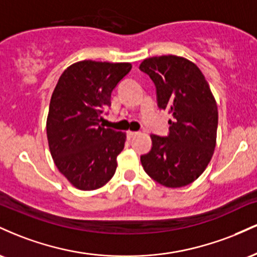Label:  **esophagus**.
I'll use <instances>...</instances> for the list:
<instances>
[{
    "label": "esophagus",
    "instance_id": "1",
    "mask_svg": "<svg viewBox=\"0 0 257 257\" xmlns=\"http://www.w3.org/2000/svg\"><path fill=\"white\" fill-rule=\"evenodd\" d=\"M138 133L137 132H132V131H129V132H126V138H128V140H131L132 138H134L135 135H137Z\"/></svg>",
    "mask_w": 257,
    "mask_h": 257
}]
</instances>
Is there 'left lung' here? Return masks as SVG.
Returning a JSON list of instances; mask_svg holds the SVG:
<instances>
[{"instance_id":"obj_1","label":"left lung","mask_w":257,"mask_h":257,"mask_svg":"<svg viewBox=\"0 0 257 257\" xmlns=\"http://www.w3.org/2000/svg\"><path fill=\"white\" fill-rule=\"evenodd\" d=\"M139 69L156 85L157 105L170 113L168 137L151 135L152 147L140 157L158 184L184 187L200 176L216 145L217 106L196 64L176 55L145 59Z\"/></svg>"}]
</instances>
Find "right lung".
<instances>
[{
  "label": "right lung",
  "instance_id": "1",
  "mask_svg": "<svg viewBox=\"0 0 257 257\" xmlns=\"http://www.w3.org/2000/svg\"><path fill=\"white\" fill-rule=\"evenodd\" d=\"M132 70L129 63L83 60L63 72L52 94L47 138L54 163L76 188L102 187L114 175L125 133L100 124L111 93Z\"/></svg>",
  "mask_w": 257,
  "mask_h": 257
}]
</instances>
